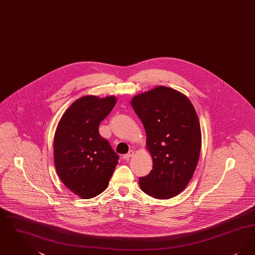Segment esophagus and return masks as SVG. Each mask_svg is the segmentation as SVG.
<instances>
[{"mask_svg":"<svg viewBox=\"0 0 255 255\" xmlns=\"http://www.w3.org/2000/svg\"><path fill=\"white\" fill-rule=\"evenodd\" d=\"M133 155H134V152L131 150V151H129V153H128V154H126V155H124V156H123V158H124L125 160H129L130 158L133 157Z\"/></svg>","mask_w":255,"mask_h":255,"instance_id":"obj_1","label":"esophagus"}]
</instances>
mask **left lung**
Wrapping results in <instances>:
<instances>
[{
    "instance_id": "8db88e82",
    "label": "left lung",
    "mask_w": 255,
    "mask_h": 255,
    "mask_svg": "<svg viewBox=\"0 0 255 255\" xmlns=\"http://www.w3.org/2000/svg\"><path fill=\"white\" fill-rule=\"evenodd\" d=\"M131 106L144 126L153 160V169L139 178L141 190L161 200L180 194L194 174L202 146L193 104L181 92L158 86L134 96Z\"/></svg>"
}]
</instances>
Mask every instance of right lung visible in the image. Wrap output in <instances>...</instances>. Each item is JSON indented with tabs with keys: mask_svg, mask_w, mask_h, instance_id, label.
<instances>
[{
	"mask_svg": "<svg viewBox=\"0 0 255 255\" xmlns=\"http://www.w3.org/2000/svg\"><path fill=\"white\" fill-rule=\"evenodd\" d=\"M116 103L113 96L80 97L58 122L53 141L55 169L62 182L82 199L102 193L119 163L118 154L98 132Z\"/></svg>",
	"mask_w": 255,
	"mask_h": 255,
	"instance_id": "obj_1",
	"label": "right lung"
}]
</instances>
